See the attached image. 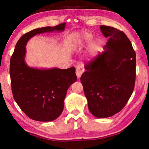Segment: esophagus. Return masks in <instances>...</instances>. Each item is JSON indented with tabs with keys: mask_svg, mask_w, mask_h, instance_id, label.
<instances>
[{
	"mask_svg": "<svg viewBox=\"0 0 149 149\" xmlns=\"http://www.w3.org/2000/svg\"><path fill=\"white\" fill-rule=\"evenodd\" d=\"M83 70L80 67L77 68L76 71H75V74H76L77 78H80L82 74H83Z\"/></svg>",
	"mask_w": 149,
	"mask_h": 149,
	"instance_id": "esophagus-1",
	"label": "esophagus"
}]
</instances>
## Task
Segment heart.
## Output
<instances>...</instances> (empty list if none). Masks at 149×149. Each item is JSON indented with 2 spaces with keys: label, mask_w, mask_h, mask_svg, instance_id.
Returning <instances> with one entry per match:
<instances>
[{
  "label": "heart",
  "mask_w": 149,
  "mask_h": 149,
  "mask_svg": "<svg viewBox=\"0 0 149 149\" xmlns=\"http://www.w3.org/2000/svg\"><path fill=\"white\" fill-rule=\"evenodd\" d=\"M93 40V35L90 33L83 31V32L77 33L75 34V38L73 40L71 45V49L72 50H79L84 45L90 43ZM101 49L100 44L98 42H94L91 46L90 55L88 56L86 59L88 61L93 58L100 51Z\"/></svg>",
  "instance_id": "1"
}]
</instances>
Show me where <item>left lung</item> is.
<instances>
[{
    "label": "left lung",
    "instance_id": "1",
    "mask_svg": "<svg viewBox=\"0 0 149 149\" xmlns=\"http://www.w3.org/2000/svg\"><path fill=\"white\" fill-rule=\"evenodd\" d=\"M103 35L109 38L104 52L86 65L81 77L88 109L99 118H107L125 106L134 90L136 53L124 33L100 26Z\"/></svg>",
    "mask_w": 149,
    "mask_h": 149
}]
</instances>
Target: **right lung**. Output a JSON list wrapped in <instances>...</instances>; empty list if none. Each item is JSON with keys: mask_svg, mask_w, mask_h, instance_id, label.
<instances>
[{"mask_svg": "<svg viewBox=\"0 0 149 149\" xmlns=\"http://www.w3.org/2000/svg\"><path fill=\"white\" fill-rule=\"evenodd\" d=\"M66 23L35 29L24 34L16 44L10 60L11 90L15 102L30 118L50 122L64 108L68 88L77 81L75 68L31 67L26 62V45L36 34L64 31Z\"/></svg>", "mask_w": 149, "mask_h": 149, "instance_id": "add662e5", "label": "right lung"}]
</instances>
